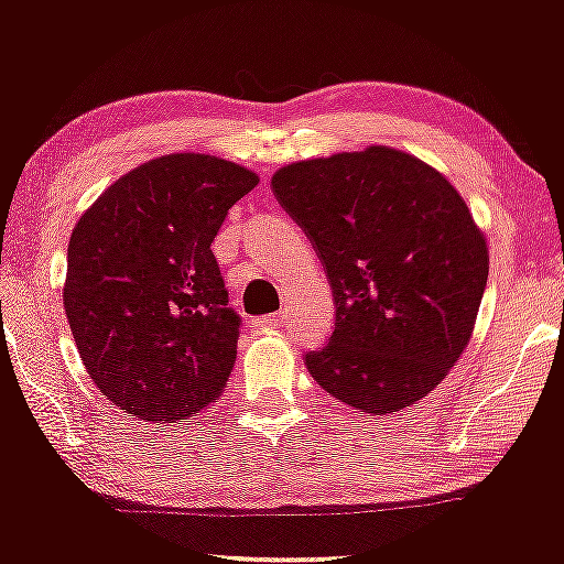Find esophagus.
Returning a JSON list of instances; mask_svg holds the SVG:
<instances>
[{"label":"esophagus","mask_w":564,"mask_h":564,"mask_svg":"<svg viewBox=\"0 0 564 564\" xmlns=\"http://www.w3.org/2000/svg\"><path fill=\"white\" fill-rule=\"evenodd\" d=\"M286 323H289V315L286 313H273V315H264V318L257 321V326H262V328H281V326H286Z\"/></svg>","instance_id":"obj_1"}]
</instances>
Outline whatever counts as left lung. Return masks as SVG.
Returning a JSON list of instances; mask_svg holds the SVG:
<instances>
[{
	"label": "left lung",
	"mask_w": 564,
	"mask_h": 564,
	"mask_svg": "<svg viewBox=\"0 0 564 564\" xmlns=\"http://www.w3.org/2000/svg\"><path fill=\"white\" fill-rule=\"evenodd\" d=\"M332 281L336 323L304 364L355 411L419 403L467 349L488 241L443 172L390 145L294 161L273 174Z\"/></svg>",
	"instance_id": "left-lung-1"
}]
</instances>
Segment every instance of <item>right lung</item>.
I'll return each instance as SVG.
<instances>
[{"label":"right lung","mask_w":564,"mask_h":564,"mask_svg":"<svg viewBox=\"0 0 564 564\" xmlns=\"http://www.w3.org/2000/svg\"><path fill=\"white\" fill-rule=\"evenodd\" d=\"M260 177L209 153L121 174L74 225L63 307L97 390L140 422L172 424L225 392L241 318L212 251Z\"/></svg>","instance_id":"right-lung-1"}]
</instances>
